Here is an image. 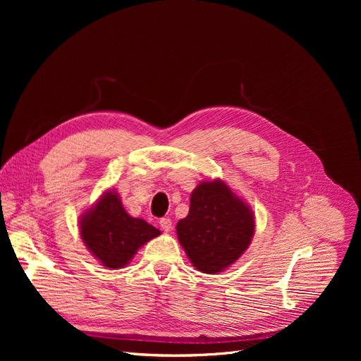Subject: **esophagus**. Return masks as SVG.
<instances>
[{
  "instance_id": "obj_1",
  "label": "esophagus",
  "mask_w": 361,
  "mask_h": 361,
  "mask_svg": "<svg viewBox=\"0 0 361 361\" xmlns=\"http://www.w3.org/2000/svg\"><path fill=\"white\" fill-rule=\"evenodd\" d=\"M159 225H161V228L165 233H169L171 230H173V221H171L169 218H161L159 219Z\"/></svg>"
}]
</instances>
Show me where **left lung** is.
Instances as JSON below:
<instances>
[{"mask_svg":"<svg viewBox=\"0 0 361 361\" xmlns=\"http://www.w3.org/2000/svg\"><path fill=\"white\" fill-rule=\"evenodd\" d=\"M255 234L250 207L221 180L200 183L192 193L190 211L177 224V237L193 267L203 274L230 268Z\"/></svg>","mask_w":361,"mask_h":361,"instance_id":"obj_1","label":"left lung"}]
</instances>
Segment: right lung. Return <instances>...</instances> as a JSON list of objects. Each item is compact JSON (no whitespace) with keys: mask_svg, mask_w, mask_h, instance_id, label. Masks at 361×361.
I'll return each instance as SVG.
<instances>
[{"mask_svg":"<svg viewBox=\"0 0 361 361\" xmlns=\"http://www.w3.org/2000/svg\"><path fill=\"white\" fill-rule=\"evenodd\" d=\"M161 234L145 219L130 216L118 195L109 190L80 218V235L104 267L121 269L145 243Z\"/></svg>","mask_w":361,"mask_h":361,"instance_id":"1","label":"right lung"}]
</instances>
